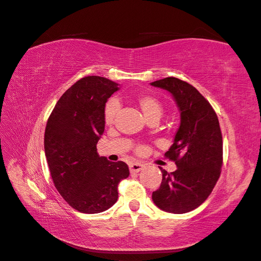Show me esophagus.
<instances>
[{
	"label": "esophagus",
	"mask_w": 261,
	"mask_h": 261,
	"mask_svg": "<svg viewBox=\"0 0 261 261\" xmlns=\"http://www.w3.org/2000/svg\"><path fill=\"white\" fill-rule=\"evenodd\" d=\"M144 168H145V165L139 163V162H134V163L129 164V170L132 173H138L141 170H144Z\"/></svg>",
	"instance_id": "obj_1"
}]
</instances>
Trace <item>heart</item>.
<instances>
[{"label":"heart","instance_id":"heart-1","mask_svg":"<svg viewBox=\"0 0 261 261\" xmlns=\"http://www.w3.org/2000/svg\"><path fill=\"white\" fill-rule=\"evenodd\" d=\"M136 103L139 106V108L143 111L145 117L148 121L150 120H159V118L163 114V103L161 100L150 93H141L136 97ZM120 110V101L116 98L109 99L105 106L103 110V118L105 123L107 125H111L114 123L116 115ZM138 151H140L141 148L139 147Z\"/></svg>","mask_w":261,"mask_h":261}]
</instances>
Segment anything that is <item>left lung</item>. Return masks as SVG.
I'll return each instance as SVG.
<instances>
[{
  "mask_svg": "<svg viewBox=\"0 0 261 261\" xmlns=\"http://www.w3.org/2000/svg\"><path fill=\"white\" fill-rule=\"evenodd\" d=\"M151 86L171 92L180 111L174 143L164 153L177 169L160 168L162 181L152 200L163 211L180 215L199 207L215 188L223 163L222 134L216 111L194 86L175 77Z\"/></svg>",
  "mask_w": 261,
  "mask_h": 261,
  "instance_id": "left-lung-1",
  "label": "left lung"
}]
</instances>
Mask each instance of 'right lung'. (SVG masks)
<instances>
[{"instance_id":"right-lung-1","label":"right lung","mask_w":261,"mask_h":261,"mask_svg":"<svg viewBox=\"0 0 261 261\" xmlns=\"http://www.w3.org/2000/svg\"><path fill=\"white\" fill-rule=\"evenodd\" d=\"M117 89L105 77L82 78L63 93L45 126L44 152L54 186L83 213L111 208L118 183L129 175L125 162H111L97 152L105 132V106Z\"/></svg>"}]
</instances>
